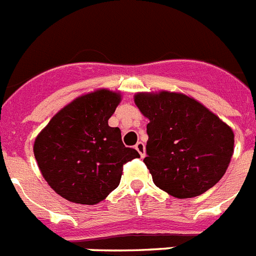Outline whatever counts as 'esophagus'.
<instances>
[{
	"label": "esophagus",
	"instance_id": "1",
	"mask_svg": "<svg viewBox=\"0 0 256 256\" xmlns=\"http://www.w3.org/2000/svg\"><path fill=\"white\" fill-rule=\"evenodd\" d=\"M135 150L139 152V154H140L142 158H144L146 156V146L143 142H138L136 144H135Z\"/></svg>",
	"mask_w": 256,
	"mask_h": 256
}]
</instances>
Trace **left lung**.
Listing matches in <instances>:
<instances>
[{
    "mask_svg": "<svg viewBox=\"0 0 256 256\" xmlns=\"http://www.w3.org/2000/svg\"><path fill=\"white\" fill-rule=\"evenodd\" d=\"M134 102L150 120L143 161L154 184L178 199L198 196L214 188L233 156L230 126L181 92H138Z\"/></svg>",
    "mask_w": 256,
    "mask_h": 256,
    "instance_id": "left-lung-1",
    "label": "left lung"
}]
</instances>
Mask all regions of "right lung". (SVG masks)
Segmentation results:
<instances>
[{
  "instance_id": "obj_1",
  "label": "right lung",
  "mask_w": 256,
  "mask_h": 256,
  "mask_svg": "<svg viewBox=\"0 0 256 256\" xmlns=\"http://www.w3.org/2000/svg\"><path fill=\"white\" fill-rule=\"evenodd\" d=\"M121 94L100 88L68 102L36 136L34 154L48 184L66 200L94 206L120 184L124 164L139 158L108 120Z\"/></svg>"
}]
</instances>
